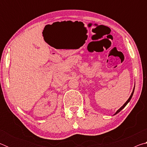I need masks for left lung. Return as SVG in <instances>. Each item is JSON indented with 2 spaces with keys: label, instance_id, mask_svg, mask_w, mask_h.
Listing matches in <instances>:
<instances>
[{
  "label": "left lung",
  "instance_id": "8db88e82",
  "mask_svg": "<svg viewBox=\"0 0 147 147\" xmlns=\"http://www.w3.org/2000/svg\"><path fill=\"white\" fill-rule=\"evenodd\" d=\"M134 89H135V86H134V89H133V91H132V93H131V95H130V97H129V98L128 99V100L124 104V105L123 106H121L120 108H119L117 111H116V113L114 114V115H116V114H117L119 112H120V111L122 110V109H123L124 107H125L126 105H127V104L129 102H130V100H131V97H132V96H133V94H134Z\"/></svg>",
  "mask_w": 147,
  "mask_h": 147
}]
</instances>
